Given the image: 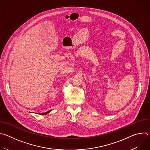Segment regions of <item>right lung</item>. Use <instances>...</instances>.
<instances>
[{
  "mask_svg": "<svg viewBox=\"0 0 150 150\" xmlns=\"http://www.w3.org/2000/svg\"><path fill=\"white\" fill-rule=\"evenodd\" d=\"M51 110H49V111H48L47 112H46V113H41L40 115H46V114H47V113H49L50 112Z\"/></svg>",
  "mask_w": 150,
  "mask_h": 150,
  "instance_id": "obj_1",
  "label": "right lung"
}]
</instances>
